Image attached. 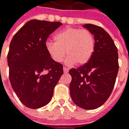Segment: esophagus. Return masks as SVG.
Masks as SVG:
<instances>
[{
  "mask_svg": "<svg viewBox=\"0 0 129 129\" xmlns=\"http://www.w3.org/2000/svg\"><path fill=\"white\" fill-rule=\"evenodd\" d=\"M63 72H64V73H68V70H69V69H68V68L63 67Z\"/></svg>",
  "mask_w": 129,
  "mask_h": 129,
  "instance_id": "esophagus-1",
  "label": "esophagus"
}]
</instances>
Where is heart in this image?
<instances>
[{
	"label": "heart",
	"mask_w": 129,
	"mask_h": 129,
	"mask_svg": "<svg viewBox=\"0 0 129 129\" xmlns=\"http://www.w3.org/2000/svg\"><path fill=\"white\" fill-rule=\"evenodd\" d=\"M54 42L46 41V50L54 61L60 63L66 56L68 64L84 65L89 61L95 51L93 34L88 29L66 28L56 33Z\"/></svg>",
	"instance_id": "1"
}]
</instances>
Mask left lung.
<instances>
[{
  "instance_id": "left-lung-1",
  "label": "left lung",
  "mask_w": 129,
  "mask_h": 129,
  "mask_svg": "<svg viewBox=\"0 0 129 129\" xmlns=\"http://www.w3.org/2000/svg\"><path fill=\"white\" fill-rule=\"evenodd\" d=\"M83 27L94 35L95 51L88 63L69 70L70 92L76 105L92 110L104 104L113 91L119 70L118 54L112 38L103 28L92 24Z\"/></svg>"
}]
</instances>
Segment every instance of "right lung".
<instances>
[{
    "mask_svg": "<svg viewBox=\"0 0 129 129\" xmlns=\"http://www.w3.org/2000/svg\"><path fill=\"white\" fill-rule=\"evenodd\" d=\"M60 22L31 20L13 37L7 54L10 81L21 103L32 109L47 105L63 73L45 48L49 35Z\"/></svg>",
    "mask_w": 129,
    "mask_h": 129,
    "instance_id": "add662e5",
    "label": "right lung"
}]
</instances>
